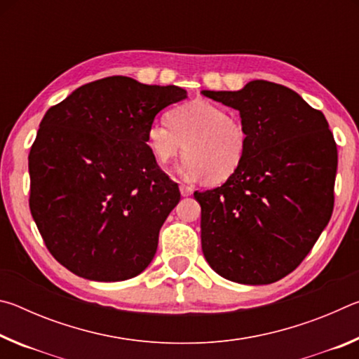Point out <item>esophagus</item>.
Listing matches in <instances>:
<instances>
[{"mask_svg": "<svg viewBox=\"0 0 359 359\" xmlns=\"http://www.w3.org/2000/svg\"><path fill=\"white\" fill-rule=\"evenodd\" d=\"M179 190H180V194H182V196H190V194L193 193V188L187 187V185H184V184H182V185L179 187Z\"/></svg>", "mask_w": 359, "mask_h": 359, "instance_id": "obj_1", "label": "esophagus"}]
</instances>
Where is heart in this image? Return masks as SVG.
I'll list each match as a JSON object with an SVG mask.
<instances>
[{
    "label": "heart",
    "mask_w": 359,
    "mask_h": 359,
    "mask_svg": "<svg viewBox=\"0 0 359 359\" xmlns=\"http://www.w3.org/2000/svg\"><path fill=\"white\" fill-rule=\"evenodd\" d=\"M155 120L147 130V144L155 160L168 165L185 149L180 172L220 184L244 161L248 137L242 121L208 100H193Z\"/></svg>",
    "instance_id": "b5f03b06"
}]
</instances>
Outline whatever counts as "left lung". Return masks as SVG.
<instances>
[{"mask_svg": "<svg viewBox=\"0 0 359 359\" xmlns=\"http://www.w3.org/2000/svg\"><path fill=\"white\" fill-rule=\"evenodd\" d=\"M201 93L239 111L248 137L238 171L222 187L194 191L203 253L231 282L274 283L301 264L332 215L337 147L330 125L274 82Z\"/></svg>", "mask_w": 359, "mask_h": 359, "instance_id": "left-lung-1", "label": "left lung"}]
</instances>
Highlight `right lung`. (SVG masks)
<instances>
[{
    "mask_svg": "<svg viewBox=\"0 0 359 359\" xmlns=\"http://www.w3.org/2000/svg\"><path fill=\"white\" fill-rule=\"evenodd\" d=\"M185 98L175 85L112 76L82 85L46 112L28 156L29 209L66 269L120 282L154 259L180 193L158 168L147 130L161 109Z\"/></svg>",
    "mask_w": 359,
    "mask_h": 359,
    "instance_id": "obj_1",
    "label": "right lung"
}]
</instances>
